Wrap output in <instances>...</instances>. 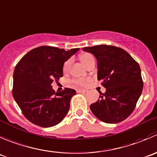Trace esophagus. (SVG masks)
Masks as SVG:
<instances>
[{
    "label": "esophagus",
    "instance_id": "obj_1",
    "mask_svg": "<svg viewBox=\"0 0 157 157\" xmlns=\"http://www.w3.org/2000/svg\"><path fill=\"white\" fill-rule=\"evenodd\" d=\"M77 91L78 92H87L88 90L85 89V88H79V89H77Z\"/></svg>",
    "mask_w": 157,
    "mask_h": 157
}]
</instances>
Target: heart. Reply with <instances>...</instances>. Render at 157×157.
Wrapping results in <instances>:
<instances>
[{
    "label": "heart",
    "instance_id": "1",
    "mask_svg": "<svg viewBox=\"0 0 157 157\" xmlns=\"http://www.w3.org/2000/svg\"><path fill=\"white\" fill-rule=\"evenodd\" d=\"M79 59H80V61L82 62L87 68H88V66H91L92 63H94V62H95L94 57L91 54L87 53V52L81 54L80 56H79ZM71 65H72V60H67V61L64 63V66H63V72H69V69H70L71 67ZM88 82H89V79L88 78H73L71 81V83L73 84V85H75L82 86V85H86Z\"/></svg>",
    "mask_w": 157,
    "mask_h": 157
}]
</instances>
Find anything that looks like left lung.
<instances>
[{"label": "left lung", "instance_id": "left-lung-1", "mask_svg": "<svg viewBox=\"0 0 157 157\" xmlns=\"http://www.w3.org/2000/svg\"><path fill=\"white\" fill-rule=\"evenodd\" d=\"M95 56L98 80L106 91L90 105L96 117L108 124H116L129 117L143 91L144 82L139 64L121 48L108 45L84 47Z\"/></svg>", "mask_w": 157, "mask_h": 157}]
</instances>
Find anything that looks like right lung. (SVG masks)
<instances>
[{"label":"right lung","mask_w":157,"mask_h":157,"mask_svg":"<svg viewBox=\"0 0 157 157\" xmlns=\"http://www.w3.org/2000/svg\"><path fill=\"white\" fill-rule=\"evenodd\" d=\"M78 49L66 51L53 46H40L27 52L17 64L12 94L31 123L50 128L66 117L76 91L66 88L56 92L52 83L63 76L64 63Z\"/></svg>","instance_id":"1"}]
</instances>
